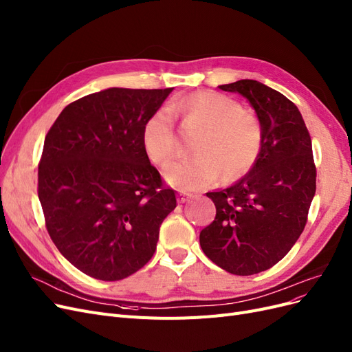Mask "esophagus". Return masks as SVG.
Returning <instances> with one entry per match:
<instances>
[{
	"instance_id": "34e87169",
	"label": "esophagus",
	"mask_w": 352,
	"mask_h": 352,
	"mask_svg": "<svg viewBox=\"0 0 352 352\" xmlns=\"http://www.w3.org/2000/svg\"><path fill=\"white\" fill-rule=\"evenodd\" d=\"M190 199H192V194L187 192V191H179L178 192V203H186Z\"/></svg>"
}]
</instances>
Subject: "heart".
Wrapping results in <instances>:
<instances>
[{"label":"heart","instance_id":"heart-1","mask_svg":"<svg viewBox=\"0 0 352 352\" xmlns=\"http://www.w3.org/2000/svg\"><path fill=\"white\" fill-rule=\"evenodd\" d=\"M174 116L187 126L203 129L188 161L168 165L169 184L196 190L210 186L223 171L226 179L246 174L256 162L263 146V130L252 116L243 113L235 100L219 93H199L174 98L168 109L155 111L143 126V148L151 161L165 165L178 153Z\"/></svg>","mask_w":352,"mask_h":352}]
</instances>
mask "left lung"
<instances>
[{
  "mask_svg": "<svg viewBox=\"0 0 352 352\" xmlns=\"http://www.w3.org/2000/svg\"><path fill=\"white\" fill-rule=\"evenodd\" d=\"M219 88L250 101L263 146L246 175L207 192L216 217L200 232V246L230 274L252 276L287 255L305 229L316 191L311 140L300 111L278 91L254 80Z\"/></svg>",
  "mask_w": 352,
  "mask_h": 352,
  "instance_id": "1",
  "label": "left lung"
}]
</instances>
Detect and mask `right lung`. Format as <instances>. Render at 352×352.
<instances>
[{"mask_svg": "<svg viewBox=\"0 0 352 352\" xmlns=\"http://www.w3.org/2000/svg\"><path fill=\"white\" fill-rule=\"evenodd\" d=\"M174 88H107L65 107L46 135L38 200L59 252L84 274L123 280L152 258L175 206L143 148Z\"/></svg>", "mask_w": 352, "mask_h": 352, "instance_id": "add662e5", "label": "right lung"}]
</instances>
